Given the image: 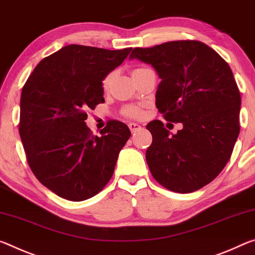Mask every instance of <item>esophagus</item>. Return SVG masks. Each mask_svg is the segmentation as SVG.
I'll use <instances>...</instances> for the list:
<instances>
[{
	"instance_id": "34e87169",
	"label": "esophagus",
	"mask_w": 255,
	"mask_h": 255,
	"mask_svg": "<svg viewBox=\"0 0 255 255\" xmlns=\"http://www.w3.org/2000/svg\"><path fill=\"white\" fill-rule=\"evenodd\" d=\"M128 128H130L131 132H135V131H139L141 130V125H139L137 123H128Z\"/></svg>"
}]
</instances>
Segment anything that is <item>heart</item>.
<instances>
[{
  "mask_svg": "<svg viewBox=\"0 0 255 255\" xmlns=\"http://www.w3.org/2000/svg\"><path fill=\"white\" fill-rule=\"evenodd\" d=\"M141 70H142V69H134V70L132 71V76H133V74H135L136 72H139V71H141ZM112 79H113V73L107 74V76L104 78V80H103V88L105 89V90H107L108 87H110ZM124 112H125V114H127L128 116H131V118H140V116H141L140 108L139 107H135V106H128V107L125 108Z\"/></svg>",
  "mask_w": 255,
  "mask_h": 255,
  "instance_id": "b5f03b06",
  "label": "heart"
}]
</instances>
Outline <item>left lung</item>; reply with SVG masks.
Listing matches in <instances>:
<instances>
[{"mask_svg": "<svg viewBox=\"0 0 255 255\" xmlns=\"http://www.w3.org/2000/svg\"><path fill=\"white\" fill-rule=\"evenodd\" d=\"M130 58L156 70L161 80L158 111L183 125L176 134L158 120L147 125L152 143L145 159L152 176L177 193L209 184L226 166L240 134L241 94L227 62L197 40L136 47Z\"/></svg>", "mask_w": 255, "mask_h": 255, "instance_id": "obj_1", "label": "left lung"}]
</instances>
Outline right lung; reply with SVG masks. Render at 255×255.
<instances>
[{
  "instance_id": "obj_1",
  "label": "right lung",
  "mask_w": 255,
  "mask_h": 255,
  "mask_svg": "<svg viewBox=\"0 0 255 255\" xmlns=\"http://www.w3.org/2000/svg\"><path fill=\"white\" fill-rule=\"evenodd\" d=\"M131 51L64 46L43 58L24 83L20 137L32 173L58 197L90 199L113 176L130 128L110 121L102 135H94L85 122L86 110L105 103L104 78Z\"/></svg>"
}]
</instances>
